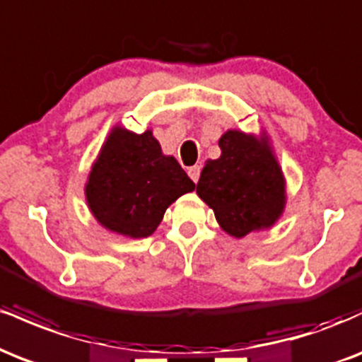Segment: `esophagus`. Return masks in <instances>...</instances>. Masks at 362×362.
Listing matches in <instances>:
<instances>
[{
	"label": "esophagus",
	"instance_id": "obj_1",
	"mask_svg": "<svg viewBox=\"0 0 362 362\" xmlns=\"http://www.w3.org/2000/svg\"><path fill=\"white\" fill-rule=\"evenodd\" d=\"M189 177L192 178L194 182H197L199 180V177H201V167H199V165H194V167H190L189 168Z\"/></svg>",
	"mask_w": 362,
	"mask_h": 362
}]
</instances>
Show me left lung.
<instances>
[{"label":"left lung","mask_w":362,"mask_h":362,"mask_svg":"<svg viewBox=\"0 0 362 362\" xmlns=\"http://www.w3.org/2000/svg\"><path fill=\"white\" fill-rule=\"evenodd\" d=\"M219 148L221 156L202 168L197 195L235 238L271 228L284 211L286 184L267 138L228 131Z\"/></svg>","instance_id":"1"}]
</instances>
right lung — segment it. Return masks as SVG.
<instances>
[{
	"mask_svg": "<svg viewBox=\"0 0 362 362\" xmlns=\"http://www.w3.org/2000/svg\"><path fill=\"white\" fill-rule=\"evenodd\" d=\"M195 184L173 156L161 153L153 132L114 127L91 168L85 194L97 221L114 233L146 238L167 207Z\"/></svg>",
	"mask_w": 362,
	"mask_h": 362,
	"instance_id": "1",
	"label": "right lung"
}]
</instances>
